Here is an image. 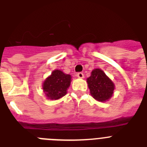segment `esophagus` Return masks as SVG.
Listing matches in <instances>:
<instances>
[{
    "label": "esophagus",
    "mask_w": 147,
    "mask_h": 147,
    "mask_svg": "<svg viewBox=\"0 0 147 147\" xmlns=\"http://www.w3.org/2000/svg\"><path fill=\"white\" fill-rule=\"evenodd\" d=\"M76 76H77L78 78H80V79H83V78H84V74L81 72L78 73L77 74H76Z\"/></svg>",
    "instance_id": "34e87169"
}]
</instances>
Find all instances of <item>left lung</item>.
Listing matches in <instances>:
<instances>
[{
    "label": "left lung",
    "mask_w": 147,
    "mask_h": 147,
    "mask_svg": "<svg viewBox=\"0 0 147 147\" xmlns=\"http://www.w3.org/2000/svg\"><path fill=\"white\" fill-rule=\"evenodd\" d=\"M87 82L91 96L98 102H105L113 96L115 85L102 70L93 69Z\"/></svg>",
    "instance_id": "1"
}]
</instances>
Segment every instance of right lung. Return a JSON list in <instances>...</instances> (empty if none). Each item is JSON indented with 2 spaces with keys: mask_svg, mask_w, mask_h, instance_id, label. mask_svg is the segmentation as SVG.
Listing matches in <instances>:
<instances>
[{
  "mask_svg": "<svg viewBox=\"0 0 147 147\" xmlns=\"http://www.w3.org/2000/svg\"><path fill=\"white\" fill-rule=\"evenodd\" d=\"M71 76L60 70H54L42 83V90L49 99L57 100L67 94L71 82Z\"/></svg>",
  "mask_w": 147,
  "mask_h": 147,
  "instance_id": "obj_1",
  "label": "right lung"
}]
</instances>
